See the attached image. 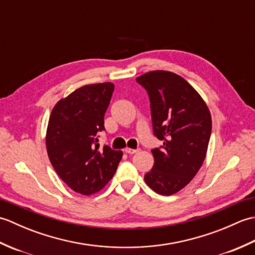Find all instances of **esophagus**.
<instances>
[{"instance_id":"34e87169","label":"esophagus","mask_w":255,"mask_h":255,"mask_svg":"<svg viewBox=\"0 0 255 255\" xmlns=\"http://www.w3.org/2000/svg\"><path fill=\"white\" fill-rule=\"evenodd\" d=\"M125 152L128 153V154H133V153H137L138 150H136V149H130V148H126V149H125Z\"/></svg>"}]
</instances>
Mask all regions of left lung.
<instances>
[{"label": "left lung", "instance_id": "left-lung-1", "mask_svg": "<svg viewBox=\"0 0 255 255\" xmlns=\"http://www.w3.org/2000/svg\"><path fill=\"white\" fill-rule=\"evenodd\" d=\"M136 81L148 92L153 133L163 141L152 150L154 164L144 181L155 193L170 196L185 187L203 165L211 133L209 108L178 74L155 70Z\"/></svg>", "mask_w": 255, "mask_h": 255}]
</instances>
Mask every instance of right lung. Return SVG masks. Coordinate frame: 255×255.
<instances>
[{
	"label": "right lung",
	"instance_id": "obj_1",
	"mask_svg": "<svg viewBox=\"0 0 255 255\" xmlns=\"http://www.w3.org/2000/svg\"><path fill=\"white\" fill-rule=\"evenodd\" d=\"M113 92L111 82L81 86L57 103L48 122L46 147L53 169L85 196L105 187L123 156L122 151L97 143Z\"/></svg>",
	"mask_w": 255,
	"mask_h": 255
}]
</instances>
